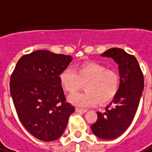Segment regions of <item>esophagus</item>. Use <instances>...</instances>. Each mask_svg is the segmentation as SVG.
Listing matches in <instances>:
<instances>
[{
  "label": "esophagus",
  "instance_id": "34e87169",
  "mask_svg": "<svg viewBox=\"0 0 152 152\" xmlns=\"http://www.w3.org/2000/svg\"><path fill=\"white\" fill-rule=\"evenodd\" d=\"M75 111L77 112V113H86L87 110L86 109H82L76 108V109H75Z\"/></svg>",
  "mask_w": 152,
  "mask_h": 152
}]
</instances>
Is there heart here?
<instances>
[{
	"instance_id": "heart-1",
	"label": "heart",
	"mask_w": 152,
	"mask_h": 152,
	"mask_svg": "<svg viewBox=\"0 0 152 152\" xmlns=\"http://www.w3.org/2000/svg\"><path fill=\"white\" fill-rule=\"evenodd\" d=\"M59 82L70 94L77 92L85 85L86 92L70 95L68 102L75 106L87 108L113 101L120 89L121 77L116 70L91 61L77 66L75 70H63L59 75Z\"/></svg>"
}]
</instances>
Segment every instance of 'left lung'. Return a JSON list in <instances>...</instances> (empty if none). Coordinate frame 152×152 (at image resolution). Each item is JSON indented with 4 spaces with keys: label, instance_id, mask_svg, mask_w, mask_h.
<instances>
[{
    "label": "left lung",
    "instance_id": "8db88e82",
    "mask_svg": "<svg viewBox=\"0 0 152 152\" xmlns=\"http://www.w3.org/2000/svg\"><path fill=\"white\" fill-rule=\"evenodd\" d=\"M118 64L121 86L104 113L97 112V121L91 125L95 136L102 140L117 138L126 131L136 115L144 86L143 73L134 55L121 48H111L101 55Z\"/></svg>",
    "mask_w": 152,
    "mask_h": 152
}]
</instances>
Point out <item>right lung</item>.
<instances>
[{
  "label": "right lung",
  "instance_id": "add662e5",
  "mask_svg": "<svg viewBox=\"0 0 152 152\" xmlns=\"http://www.w3.org/2000/svg\"><path fill=\"white\" fill-rule=\"evenodd\" d=\"M70 55L39 50L19 59L10 78V93L20 121L34 137L50 142L62 136L75 107L66 102L59 75Z\"/></svg>",
  "mask_w": 152,
  "mask_h": 152
}]
</instances>
